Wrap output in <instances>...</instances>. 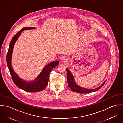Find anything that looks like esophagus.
Masks as SVG:
<instances>
[{"label": "esophagus", "instance_id": "obj_1", "mask_svg": "<svg viewBox=\"0 0 123 123\" xmlns=\"http://www.w3.org/2000/svg\"><path fill=\"white\" fill-rule=\"evenodd\" d=\"M67 60H68V59H64L63 60V62H67Z\"/></svg>", "mask_w": 123, "mask_h": 123}]
</instances>
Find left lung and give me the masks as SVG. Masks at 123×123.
I'll return each instance as SVG.
<instances>
[{
  "instance_id": "left-lung-1",
  "label": "left lung",
  "mask_w": 123,
  "mask_h": 123,
  "mask_svg": "<svg viewBox=\"0 0 123 123\" xmlns=\"http://www.w3.org/2000/svg\"><path fill=\"white\" fill-rule=\"evenodd\" d=\"M67 73V82H68V85L70 88V89L74 92L79 93L81 94H85V93H90L93 92H95L98 89H99L101 88L105 83L106 80H105L104 82L98 88H94V89H88V88H82L78 86L75 82V80L74 79L73 76L71 73L70 70H69L68 68H66Z\"/></svg>"
}]
</instances>
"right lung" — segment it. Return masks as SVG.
<instances>
[{"label": "right lung", "instance_id": "add662e5", "mask_svg": "<svg viewBox=\"0 0 123 123\" xmlns=\"http://www.w3.org/2000/svg\"><path fill=\"white\" fill-rule=\"evenodd\" d=\"M35 27H24L14 35L9 44L8 51L6 56V62L8 69L15 84L18 87L25 91L35 92L43 90L47 86L49 76L51 70L58 65L59 62L55 61L45 66L39 75L33 81H27L20 78L13 70L11 65V58L14 45L21 33L25 30L33 29Z\"/></svg>", "mask_w": 123, "mask_h": 123}]
</instances>
